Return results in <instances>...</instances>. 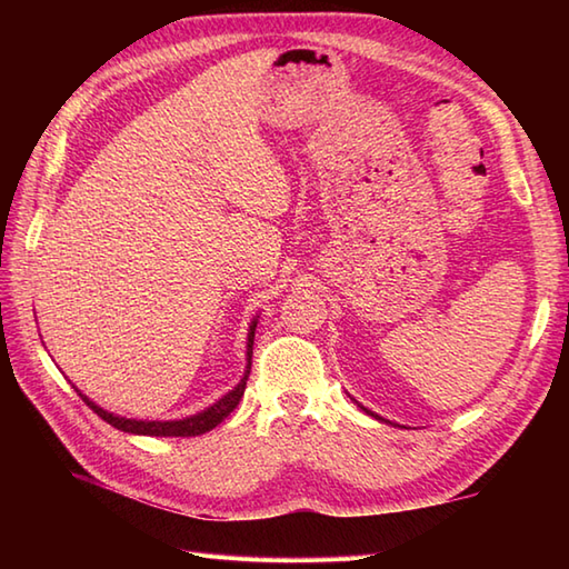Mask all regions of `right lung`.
Returning a JSON list of instances; mask_svg holds the SVG:
<instances>
[{"instance_id": "obj_1", "label": "right lung", "mask_w": 569, "mask_h": 569, "mask_svg": "<svg viewBox=\"0 0 569 569\" xmlns=\"http://www.w3.org/2000/svg\"><path fill=\"white\" fill-rule=\"evenodd\" d=\"M253 330H257V320L251 322V330H249V342H247V371H244V379H241L234 391H229L224 398H220L214 406H210L208 410H202L198 416H190L183 420H131V418H119L114 413H107L100 406H94L88 396H82L78 391V396L82 398L84 403H88L94 413H98L102 420L110 422L117 430H124V432H134V435H153V438H196V435H202L212 430L214 426H220V422L232 413V410L239 406L241 396H244L247 389V379H249V371H251V349H253Z\"/></svg>"}]
</instances>
